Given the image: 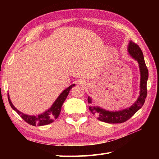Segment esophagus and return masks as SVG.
Returning a JSON list of instances; mask_svg holds the SVG:
<instances>
[{
    "label": "esophagus",
    "mask_w": 159,
    "mask_h": 159,
    "mask_svg": "<svg viewBox=\"0 0 159 159\" xmlns=\"http://www.w3.org/2000/svg\"><path fill=\"white\" fill-rule=\"evenodd\" d=\"M79 84H80V85H84L85 83V82H84V81H80V83H79Z\"/></svg>",
    "instance_id": "34e87169"
}]
</instances>
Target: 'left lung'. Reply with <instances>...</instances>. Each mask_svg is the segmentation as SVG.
<instances>
[{"label":"left lung","instance_id":"1","mask_svg":"<svg viewBox=\"0 0 159 159\" xmlns=\"http://www.w3.org/2000/svg\"><path fill=\"white\" fill-rule=\"evenodd\" d=\"M130 55L137 60L139 63L140 72H141V81H140V96L138 98L133 106L126 109L120 111H109L100 109L98 107L91 105L92 100L90 97L87 98V102L90 104L89 107V111L93 116H95L98 120L109 124H120L123 123L130 119L134 116L137 111L140 109L145 102L147 97V81L148 79V70L144 61V57L139 46L134 42H130L128 48Z\"/></svg>","mask_w":159,"mask_h":159}]
</instances>
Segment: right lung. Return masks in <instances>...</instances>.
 Masks as SVG:
<instances>
[{
    "instance_id": "1",
    "label": "right lung",
    "mask_w": 159,
    "mask_h": 159,
    "mask_svg": "<svg viewBox=\"0 0 159 159\" xmlns=\"http://www.w3.org/2000/svg\"><path fill=\"white\" fill-rule=\"evenodd\" d=\"M74 85H75L74 84V85H70L69 87H67V89L64 90L63 92L60 94L59 96L57 98L55 102L53 103L52 107H50L48 111H45V112L42 114L38 115V116H28V115L24 114L20 112V111H18L13 105V104L11 102V100L9 98V93L7 96L8 100L10 106L11 107L12 109L15 111H16L17 113L20 115V117H21L26 123H28L30 125H32V126H44V125L49 124L53 122V121L59 117L63 103L66 99L67 95H68L70 90L72 89Z\"/></svg>"
}]
</instances>
